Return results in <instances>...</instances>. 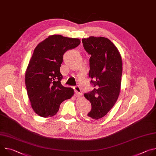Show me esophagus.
Masks as SVG:
<instances>
[{
	"mask_svg": "<svg viewBox=\"0 0 156 156\" xmlns=\"http://www.w3.org/2000/svg\"><path fill=\"white\" fill-rule=\"evenodd\" d=\"M74 90H75V93L76 94V96H80L82 94V92L81 90V88L79 86H76L74 87Z\"/></svg>",
	"mask_w": 156,
	"mask_h": 156,
	"instance_id": "34e87169",
	"label": "esophagus"
}]
</instances>
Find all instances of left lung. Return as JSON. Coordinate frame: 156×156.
Returning <instances> with one entry per match:
<instances>
[{"instance_id": "1", "label": "left lung", "mask_w": 156, "mask_h": 156, "mask_svg": "<svg viewBox=\"0 0 156 156\" xmlns=\"http://www.w3.org/2000/svg\"><path fill=\"white\" fill-rule=\"evenodd\" d=\"M82 42L85 51L91 55L89 76L94 87L84 94L91 104L86 117L98 120L109 112L119 98L122 60L117 48L107 38L90 36L82 39Z\"/></svg>"}]
</instances>
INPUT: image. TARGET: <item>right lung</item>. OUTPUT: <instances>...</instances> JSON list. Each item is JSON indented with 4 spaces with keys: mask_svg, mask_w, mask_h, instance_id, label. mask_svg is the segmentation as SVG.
I'll return each mask as SVG.
<instances>
[{
    "mask_svg": "<svg viewBox=\"0 0 156 156\" xmlns=\"http://www.w3.org/2000/svg\"><path fill=\"white\" fill-rule=\"evenodd\" d=\"M80 40L52 35L35 48L25 74V84L31 107L41 117L57 114L60 104L72 98L73 89L62 85L60 68L66 51L76 48Z\"/></svg>",
    "mask_w": 156,
    "mask_h": 156,
    "instance_id": "1",
    "label": "right lung"
}]
</instances>
